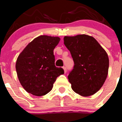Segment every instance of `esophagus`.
Here are the masks:
<instances>
[{
    "mask_svg": "<svg viewBox=\"0 0 122 122\" xmlns=\"http://www.w3.org/2000/svg\"><path fill=\"white\" fill-rule=\"evenodd\" d=\"M63 70H64L65 73H66V68L65 67V66H63Z\"/></svg>",
    "mask_w": 122,
    "mask_h": 122,
    "instance_id": "1",
    "label": "esophagus"
}]
</instances>
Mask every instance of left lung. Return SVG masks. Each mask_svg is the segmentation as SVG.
<instances>
[{
    "label": "left lung",
    "instance_id": "8db88e82",
    "mask_svg": "<svg viewBox=\"0 0 122 122\" xmlns=\"http://www.w3.org/2000/svg\"><path fill=\"white\" fill-rule=\"evenodd\" d=\"M63 40L74 63L68 76L72 89L82 97L95 94L104 84L108 74L106 52L93 36L85 34L65 36Z\"/></svg>",
    "mask_w": 122,
    "mask_h": 122
}]
</instances>
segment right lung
I'll list each match as a JSON object with an SVG mask.
<instances>
[{"label": "right lung", "mask_w": 122, "mask_h": 122, "mask_svg": "<svg viewBox=\"0 0 122 122\" xmlns=\"http://www.w3.org/2000/svg\"><path fill=\"white\" fill-rule=\"evenodd\" d=\"M60 38L41 35L29 43L19 55L16 70L21 86L28 93L43 96L49 93L58 76L64 73L56 67L54 49Z\"/></svg>", "instance_id": "add662e5"}]
</instances>
